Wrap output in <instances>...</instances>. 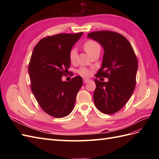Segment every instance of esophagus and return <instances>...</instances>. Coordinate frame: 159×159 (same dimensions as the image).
Returning a JSON list of instances; mask_svg holds the SVG:
<instances>
[{"mask_svg":"<svg viewBox=\"0 0 159 159\" xmlns=\"http://www.w3.org/2000/svg\"><path fill=\"white\" fill-rule=\"evenodd\" d=\"M90 81L89 79L84 78V83H87V82H88V81Z\"/></svg>","mask_w":159,"mask_h":159,"instance_id":"esophagus-1","label":"esophagus"}]
</instances>
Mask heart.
Wrapping results in <instances>:
<instances>
[{
	"mask_svg": "<svg viewBox=\"0 0 159 159\" xmlns=\"http://www.w3.org/2000/svg\"><path fill=\"white\" fill-rule=\"evenodd\" d=\"M84 50L87 52V53L91 55L96 49L98 48H100V46L98 44V43H97L95 41L89 40L84 43ZM77 55H78L77 50L75 48L71 49L70 52V60L71 63H74V62L75 61ZM78 73L83 76H89L91 74V71L88 68H81L78 70Z\"/></svg>",
	"mask_w": 159,
	"mask_h": 159,
	"instance_id": "b5f03b06",
	"label": "heart"
}]
</instances>
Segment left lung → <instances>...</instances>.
<instances>
[{
  "mask_svg": "<svg viewBox=\"0 0 159 159\" xmlns=\"http://www.w3.org/2000/svg\"><path fill=\"white\" fill-rule=\"evenodd\" d=\"M88 37L104 50L102 68L95 78H108L107 82L95 79L94 103L101 112L115 113L126 104L135 88L137 57L128 40L119 33L98 31L89 33Z\"/></svg>",
  "mask_w": 159,
  "mask_h": 159,
  "instance_id": "8db88e82",
  "label": "left lung"
}]
</instances>
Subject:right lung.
Listing matches in <instances>:
<instances>
[{
  "label": "right lung",
  "instance_id": "obj_1",
  "mask_svg": "<svg viewBox=\"0 0 159 159\" xmlns=\"http://www.w3.org/2000/svg\"><path fill=\"white\" fill-rule=\"evenodd\" d=\"M82 34H58L44 38L32 52L28 67L31 90L42 110L52 117L62 118L72 111L82 86L81 76L69 82L61 80L70 66V52Z\"/></svg>",
  "mask_w": 159,
  "mask_h": 159
}]
</instances>
